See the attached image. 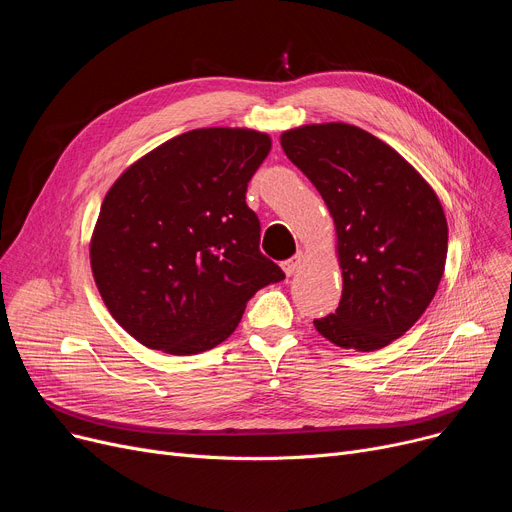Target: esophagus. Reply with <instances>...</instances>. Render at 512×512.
<instances>
[{
    "label": "esophagus",
    "instance_id": "esophagus-1",
    "mask_svg": "<svg viewBox=\"0 0 512 512\" xmlns=\"http://www.w3.org/2000/svg\"><path fill=\"white\" fill-rule=\"evenodd\" d=\"M301 263H303V253L299 251L297 255L290 257V259H286V261L282 263V270H284V274H286V276H292V274H297V272H299Z\"/></svg>",
    "mask_w": 512,
    "mask_h": 512
}]
</instances>
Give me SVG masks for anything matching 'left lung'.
<instances>
[{
	"instance_id": "obj_1",
	"label": "left lung",
	"mask_w": 512,
	"mask_h": 512,
	"mask_svg": "<svg viewBox=\"0 0 512 512\" xmlns=\"http://www.w3.org/2000/svg\"><path fill=\"white\" fill-rule=\"evenodd\" d=\"M280 143L336 226L342 299L315 330L336 346L378 351L438 290L448 251L442 203L405 157L359 126L307 124L282 132Z\"/></svg>"
}]
</instances>
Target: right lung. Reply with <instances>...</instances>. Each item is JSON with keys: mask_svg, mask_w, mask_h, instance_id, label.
I'll return each mask as SVG.
<instances>
[{"mask_svg": "<svg viewBox=\"0 0 512 512\" xmlns=\"http://www.w3.org/2000/svg\"><path fill=\"white\" fill-rule=\"evenodd\" d=\"M265 132L197 128L141 157L107 191L91 238L101 299L141 344L197 355L224 342L253 294L284 280L259 251L247 186Z\"/></svg>", "mask_w": 512, "mask_h": 512, "instance_id": "add662e5", "label": "right lung"}]
</instances>
